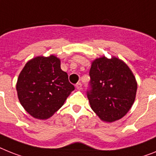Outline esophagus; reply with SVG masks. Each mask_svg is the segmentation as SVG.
<instances>
[{
  "instance_id": "1",
  "label": "esophagus",
  "mask_w": 156,
  "mask_h": 156,
  "mask_svg": "<svg viewBox=\"0 0 156 156\" xmlns=\"http://www.w3.org/2000/svg\"><path fill=\"white\" fill-rule=\"evenodd\" d=\"M76 87L77 90H81L82 89V83H81L80 82L77 83L76 84Z\"/></svg>"
}]
</instances>
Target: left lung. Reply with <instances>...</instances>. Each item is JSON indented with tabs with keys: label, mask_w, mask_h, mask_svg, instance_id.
Wrapping results in <instances>:
<instances>
[{
	"label": "left lung",
	"mask_w": 156,
	"mask_h": 156,
	"mask_svg": "<svg viewBox=\"0 0 156 156\" xmlns=\"http://www.w3.org/2000/svg\"><path fill=\"white\" fill-rule=\"evenodd\" d=\"M87 96L92 110L102 120L113 122L126 115L136 99L137 83L132 71L115 57L92 62Z\"/></svg>",
	"instance_id": "8db88e82"
}]
</instances>
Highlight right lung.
Returning <instances> with one entry per match:
<instances>
[{
	"instance_id": "obj_1",
	"label": "right lung",
	"mask_w": 156,
	"mask_h": 156,
	"mask_svg": "<svg viewBox=\"0 0 156 156\" xmlns=\"http://www.w3.org/2000/svg\"><path fill=\"white\" fill-rule=\"evenodd\" d=\"M74 89L68 74L60 69V60L54 56L29 60L16 83L21 105L32 116L40 119L52 116Z\"/></svg>"
}]
</instances>
